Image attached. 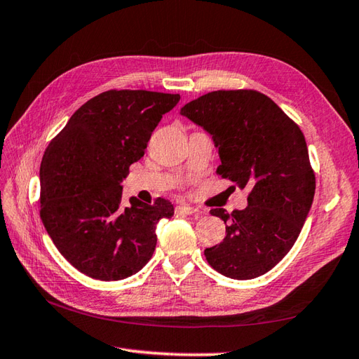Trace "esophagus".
<instances>
[{"label":"esophagus","mask_w":359,"mask_h":359,"mask_svg":"<svg viewBox=\"0 0 359 359\" xmlns=\"http://www.w3.org/2000/svg\"><path fill=\"white\" fill-rule=\"evenodd\" d=\"M177 212L187 214V215H200V214H202V211H200L198 208L191 206V205H180V206H177Z\"/></svg>","instance_id":"esophagus-1"}]
</instances>
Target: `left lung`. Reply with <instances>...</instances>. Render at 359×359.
I'll return each mask as SVG.
<instances>
[{
    "instance_id": "left-lung-1",
    "label": "left lung",
    "mask_w": 359,
    "mask_h": 359,
    "mask_svg": "<svg viewBox=\"0 0 359 359\" xmlns=\"http://www.w3.org/2000/svg\"><path fill=\"white\" fill-rule=\"evenodd\" d=\"M219 148L217 174L249 188L248 206L228 214L226 236L205 257L224 277L251 280L271 271L294 246L315 194L306 139L271 97L254 90H219L180 108Z\"/></svg>"
}]
</instances>
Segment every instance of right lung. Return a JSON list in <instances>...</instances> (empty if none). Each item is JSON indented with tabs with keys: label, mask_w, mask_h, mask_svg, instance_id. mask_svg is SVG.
Masks as SVG:
<instances>
[{
	"label": "right lung",
	"mask_w": 359,
	"mask_h": 359,
	"mask_svg": "<svg viewBox=\"0 0 359 359\" xmlns=\"http://www.w3.org/2000/svg\"><path fill=\"white\" fill-rule=\"evenodd\" d=\"M180 96L110 90L90 99L50 142L39 170L41 220L57 251L79 272L118 281L139 272L156 249V224L171 219L166 198L130 197L123 179L144 157L151 133Z\"/></svg>",
	"instance_id": "obj_1"
}]
</instances>
